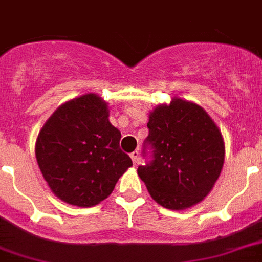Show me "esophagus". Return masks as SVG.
<instances>
[{
    "mask_svg": "<svg viewBox=\"0 0 262 262\" xmlns=\"http://www.w3.org/2000/svg\"><path fill=\"white\" fill-rule=\"evenodd\" d=\"M130 158H132V160H133V163H134V165H137L138 164V161H139V152L138 151H133V152L130 154Z\"/></svg>",
    "mask_w": 262,
    "mask_h": 262,
    "instance_id": "obj_1",
    "label": "esophagus"
}]
</instances>
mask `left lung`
<instances>
[{"label":"left lung","mask_w":262,"mask_h":262,"mask_svg":"<svg viewBox=\"0 0 262 262\" xmlns=\"http://www.w3.org/2000/svg\"><path fill=\"white\" fill-rule=\"evenodd\" d=\"M147 128L154 159L137 172L151 198L173 211L202 202L225 160L224 138L212 117L199 104L174 97L150 112Z\"/></svg>","instance_id":"obj_1"}]
</instances>
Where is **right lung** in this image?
Listing matches in <instances>:
<instances>
[{"mask_svg":"<svg viewBox=\"0 0 262 262\" xmlns=\"http://www.w3.org/2000/svg\"><path fill=\"white\" fill-rule=\"evenodd\" d=\"M108 116V103L89 93L60 104L38 133L35 152L41 173L68 204H99L133 165L120 150L121 133Z\"/></svg>","mask_w":262,"mask_h":262,"instance_id":"right-lung-1","label":"right lung"}]
</instances>
